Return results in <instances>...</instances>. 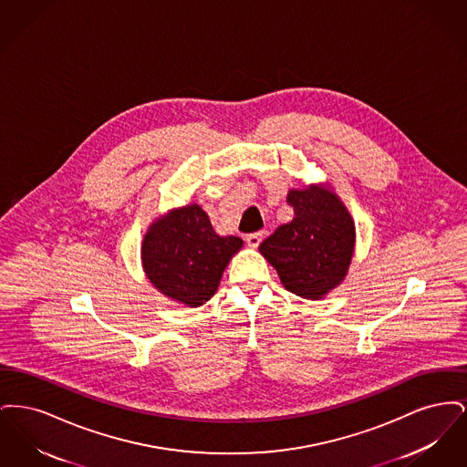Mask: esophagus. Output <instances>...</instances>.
Masks as SVG:
<instances>
[{"mask_svg":"<svg viewBox=\"0 0 467 467\" xmlns=\"http://www.w3.org/2000/svg\"><path fill=\"white\" fill-rule=\"evenodd\" d=\"M263 242V233H252L246 236V244L250 248H257Z\"/></svg>","mask_w":467,"mask_h":467,"instance_id":"1","label":"esophagus"}]
</instances>
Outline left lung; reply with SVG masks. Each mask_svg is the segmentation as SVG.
<instances>
[{
	"instance_id": "left-lung-1",
	"label": "left lung",
	"mask_w": 467,
	"mask_h": 467,
	"mask_svg": "<svg viewBox=\"0 0 467 467\" xmlns=\"http://www.w3.org/2000/svg\"><path fill=\"white\" fill-rule=\"evenodd\" d=\"M294 219L282 223L259 252L285 289L318 301L341 285L356 252V223L329 185L290 189Z\"/></svg>"
}]
</instances>
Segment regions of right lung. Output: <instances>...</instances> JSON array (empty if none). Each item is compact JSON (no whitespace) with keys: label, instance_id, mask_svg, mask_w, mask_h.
<instances>
[{"label":"right lung","instance_id":"right-lung-1","mask_svg":"<svg viewBox=\"0 0 467 467\" xmlns=\"http://www.w3.org/2000/svg\"><path fill=\"white\" fill-rule=\"evenodd\" d=\"M244 246L238 236H219L198 202L173 208L149 225L141 266L161 294L198 308L219 289L223 269Z\"/></svg>","mask_w":467,"mask_h":467}]
</instances>
